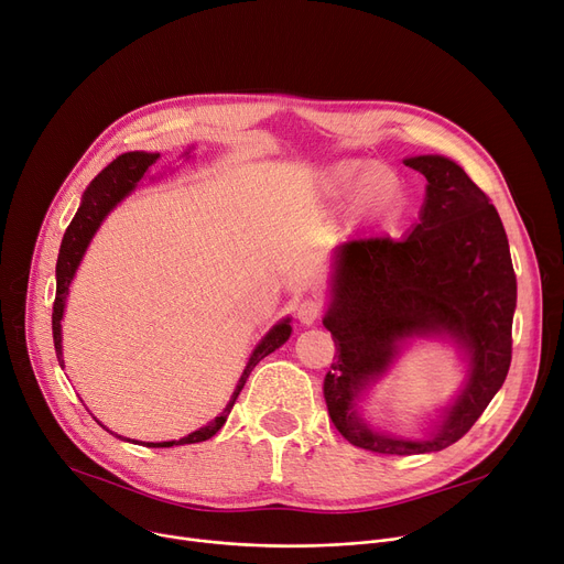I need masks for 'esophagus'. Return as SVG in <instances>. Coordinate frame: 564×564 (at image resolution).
<instances>
[{"mask_svg": "<svg viewBox=\"0 0 564 564\" xmlns=\"http://www.w3.org/2000/svg\"><path fill=\"white\" fill-rule=\"evenodd\" d=\"M323 313V304L315 302V300H304L300 306H297V317L302 325H313L317 317H321Z\"/></svg>", "mask_w": 564, "mask_h": 564, "instance_id": "34e87169", "label": "esophagus"}]
</instances>
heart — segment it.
I'll list each match as a JSON object with an SVG mask.
<instances>
[{
	"label": "heart",
	"instance_id": "obj_1",
	"mask_svg": "<svg viewBox=\"0 0 564 564\" xmlns=\"http://www.w3.org/2000/svg\"><path fill=\"white\" fill-rule=\"evenodd\" d=\"M325 191L338 200H355V212L371 218H394L403 205V184L394 170L371 161H340L327 177Z\"/></svg>",
	"mask_w": 564,
	"mask_h": 564
}]
</instances>
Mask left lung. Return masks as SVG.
I'll return each instance as SVG.
<instances>
[{"label": "left lung", "mask_w": 564, "mask_h": 564, "mask_svg": "<svg viewBox=\"0 0 564 564\" xmlns=\"http://www.w3.org/2000/svg\"><path fill=\"white\" fill-rule=\"evenodd\" d=\"M405 165L429 182L420 224L401 239L343 241L323 321L336 346L323 384L334 426L355 447L399 456L445 449L481 417L509 371L517 308L509 241L488 195L445 156ZM412 335H449L471 359L462 394L424 441L378 434L356 414L365 384Z\"/></svg>", "instance_id": "left-lung-1"}]
</instances>
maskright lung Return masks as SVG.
I'll return each mask as SVG.
<instances>
[{
  "instance_id": "add662e5",
  "label": "right lung",
  "mask_w": 564,
  "mask_h": 564,
  "mask_svg": "<svg viewBox=\"0 0 564 564\" xmlns=\"http://www.w3.org/2000/svg\"><path fill=\"white\" fill-rule=\"evenodd\" d=\"M159 161V154H147V152H129L117 156L108 167H104L99 175L91 180V184L87 186L83 203L73 216L70 226L64 232L62 247H59V256H57V295H55V304H53V338H55V352L59 359V366L64 369V359H62V315H64V304H66V295H68V285L76 276V269L89 247V241L94 237V232L99 230V226L104 224V218L117 207V203H121L127 195L138 186V182L147 175L154 163ZM290 317L281 321L279 325H274L264 334V338L258 343L247 369H243L232 397L228 401V405L224 408V412L218 414L216 420H212L207 426L193 431L180 440H170V443H147V447H173V445H193V443H205L212 435H216L221 431V426L226 424L228 414L239 397V391L247 384V378L251 376V371L256 369V364L260 359H264L269 352H274L276 348H281L283 343L290 338ZM104 426V424H101ZM106 429V426H104ZM108 431V429H106ZM112 433V431H110ZM121 437V435H117Z\"/></svg>"
}]
</instances>
